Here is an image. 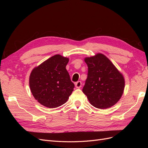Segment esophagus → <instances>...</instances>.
Masks as SVG:
<instances>
[{
  "label": "esophagus",
  "mask_w": 148,
  "mask_h": 148,
  "mask_svg": "<svg viewBox=\"0 0 148 148\" xmlns=\"http://www.w3.org/2000/svg\"><path fill=\"white\" fill-rule=\"evenodd\" d=\"M82 82H80V81H78V82H77V83H75V86H76V88H81L82 87Z\"/></svg>",
  "instance_id": "1"
}]
</instances>
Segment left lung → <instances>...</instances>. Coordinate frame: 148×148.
I'll list each match as a JSON object with an SVG mask.
<instances>
[{
    "mask_svg": "<svg viewBox=\"0 0 148 148\" xmlns=\"http://www.w3.org/2000/svg\"><path fill=\"white\" fill-rule=\"evenodd\" d=\"M87 79L83 92L91 104L98 109L113 106L122 97L125 80L111 61L102 53L86 57Z\"/></svg>",
    "mask_w": 148,
    "mask_h": 148,
    "instance_id": "1",
    "label": "left lung"
}]
</instances>
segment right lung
<instances>
[{
    "mask_svg": "<svg viewBox=\"0 0 148 148\" xmlns=\"http://www.w3.org/2000/svg\"><path fill=\"white\" fill-rule=\"evenodd\" d=\"M69 60L55 55L34 68L29 77V87L34 97L49 108H56L67 101L75 85L66 69Z\"/></svg>",
    "mask_w": 148,
    "mask_h": 148,
    "instance_id": "right-lung-1",
    "label": "right lung"
}]
</instances>
